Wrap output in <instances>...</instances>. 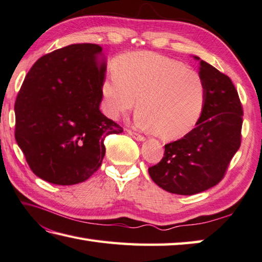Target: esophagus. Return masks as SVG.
<instances>
[{
  "mask_svg": "<svg viewBox=\"0 0 262 262\" xmlns=\"http://www.w3.org/2000/svg\"><path fill=\"white\" fill-rule=\"evenodd\" d=\"M128 134H129V135L133 137V139L136 140V141L143 142V141L145 140L144 136H142V135H140V134H137V133H134V132H132V130H128Z\"/></svg>",
  "mask_w": 262,
  "mask_h": 262,
  "instance_id": "1",
  "label": "esophagus"
}]
</instances>
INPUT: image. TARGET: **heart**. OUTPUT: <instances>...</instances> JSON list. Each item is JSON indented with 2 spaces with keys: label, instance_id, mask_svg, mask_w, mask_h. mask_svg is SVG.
Listing matches in <instances>:
<instances>
[{
  "label": "heart",
  "instance_id": "obj_1",
  "mask_svg": "<svg viewBox=\"0 0 262 262\" xmlns=\"http://www.w3.org/2000/svg\"><path fill=\"white\" fill-rule=\"evenodd\" d=\"M102 95L107 117L126 115L137 103V127L175 140L191 132L201 119L206 85L201 74L179 60L133 52L117 61L102 84Z\"/></svg>",
  "mask_w": 262,
  "mask_h": 262
}]
</instances>
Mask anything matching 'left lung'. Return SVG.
<instances>
[{
	"mask_svg": "<svg viewBox=\"0 0 262 262\" xmlns=\"http://www.w3.org/2000/svg\"><path fill=\"white\" fill-rule=\"evenodd\" d=\"M206 103L196 127L165 145L158 164L149 167L152 181L170 193L190 196L216 185L241 146L243 107L229 77L199 57Z\"/></svg>",
	"mask_w": 262,
	"mask_h": 262,
	"instance_id": "obj_1",
	"label": "left lung"
}]
</instances>
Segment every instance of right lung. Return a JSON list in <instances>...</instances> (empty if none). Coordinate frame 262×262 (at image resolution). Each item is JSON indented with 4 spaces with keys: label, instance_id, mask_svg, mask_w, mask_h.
Segmentation results:
<instances>
[{
    "label": "right lung",
    "instance_id": "1",
    "mask_svg": "<svg viewBox=\"0 0 262 262\" xmlns=\"http://www.w3.org/2000/svg\"><path fill=\"white\" fill-rule=\"evenodd\" d=\"M106 61L102 47L71 45L42 56L15 103V137L30 168L49 183L83 182L101 167L104 140L122 128L99 110Z\"/></svg>",
    "mask_w": 262,
    "mask_h": 262
}]
</instances>
